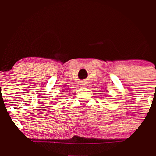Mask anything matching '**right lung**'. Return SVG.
<instances>
[{
  "label": "right lung",
  "instance_id": "1",
  "mask_svg": "<svg viewBox=\"0 0 156 156\" xmlns=\"http://www.w3.org/2000/svg\"><path fill=\"white\" fill-rule=\"evenodd\" d=\"M63 90H64V89H63ZM63 92H64V91H63Z\"/></svg>",
  "mask_w": 156,
  "mask_h": 156
}]
</instances>
